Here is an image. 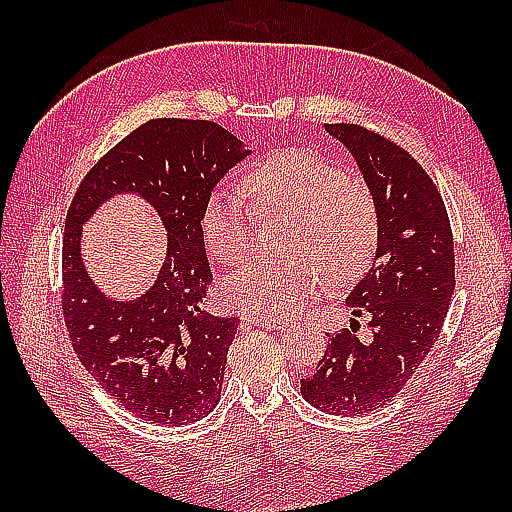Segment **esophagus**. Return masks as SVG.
<instances>
[{
	"label": "esophagus",
	"instance_id": "34e87169",
	"mask_svg": "<svg viewBox=\"0 0 512 512\" xmlns=\"http://www.w3.org/2000/svg\"><path fill=\"white\" fill-rule=\"evenodd\" d=\"M246 323L257 325V328H268V330H281L286 321H266V319H246Z\"/></svg>",
	"mask_w": 512,
	"mask_h": 512
}]
</instances>
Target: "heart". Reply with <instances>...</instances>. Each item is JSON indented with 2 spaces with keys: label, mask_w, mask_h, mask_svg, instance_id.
I'll return each instance as SVG.
<instances>
[{
  "label": "heart",
  "mask_w": 512,
  "mask_h": 512,
  "mask_svg": "<svg viewBox=\"0 0 512 512\" xmlns=\"http://www.w3.org/2000/svg\"><path fill=\"white\" fill-rule=\"evenodd\" d=\"M259 215L290 217L284 259H253L222 281L228 308L255 319L295 317L317 295L323 277L345 284L374 253L378 220L372 193L345 178L341 167L310 149H286L259 162L244 178ZM204 242L224 264L253 246L255 214L239 193L215 189L204 200Z\"/></svg>",
  "instance_id": "heart-1"
}]
</instances>
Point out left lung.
<instances>
[{
	"instance_id": "8db88e82",
	"label": "left lung",
	"mask_w": 512,
	"mask_h": 512,
	"mask_svg": "<svg viewBox=\"0 0 512 512\" xmlns=\"http://www.w3.org/2000/svg\"><path fill=\"white\" fill-rule=\"evenodd\" d=\"M325 132L356 160L376 204L374 262L345 306L367 314L372 341L332 334L301 396L334 416H358L387 405L438 341L455 290L453 235L436 184L405 149L361 125Z\"/></svg>"
}]
</instances>
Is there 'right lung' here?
<instances>
[{
	"mask_svg": "<svg viewBox=\"0 0 512 512\" xmlns=\"http://www.w3.org/2000/svg\"><path fill=\"white\" fill-rule=\"evenodd\" d=\"M250 149L211 121L156 118L96 162L74 193L63 233V319L76 356L140 420L180 427L220 402L239 319L202 308L213 275L204 250V200ZM134 192L168 231V253L147 293L107 298L82 266V224L107 199Z\"/></svg>",
	"mask_w": 512,
	"mask_h": 512,
	"instance_id": "right-lung-1",
	"label": "right lung"
}]
</instances>
